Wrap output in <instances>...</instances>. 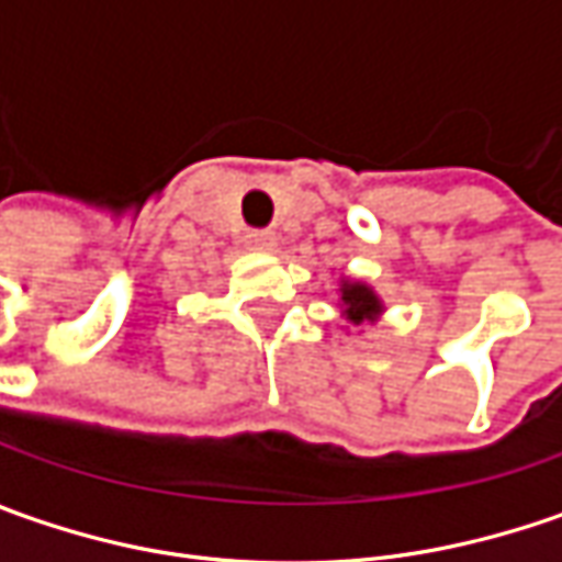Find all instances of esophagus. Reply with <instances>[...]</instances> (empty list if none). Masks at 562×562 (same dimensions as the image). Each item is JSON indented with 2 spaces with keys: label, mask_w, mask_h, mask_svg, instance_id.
Returning a JSON list of instances; mask_svg holds the SVG:
<instances>
[{
  "label": "esophagus",
  "mask_w": 562,
  "mask_h": 562,
  "mask_svg": "<svg viewBox=\"0 0 562 562\" xmlns=\"http://www.w3.org/2000/svg\"><path fill=\"white\" fill-rule=\"evenodd\" d=\"M247 247L249 249H271L274 247V234L271 231H247Z\"/></svg>",
  "instance_id": "obj_1"
}]
</instances>
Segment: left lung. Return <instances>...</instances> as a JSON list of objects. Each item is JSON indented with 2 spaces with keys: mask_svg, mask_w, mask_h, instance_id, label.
I'll return each mask as SVG.
<instances>
[{
  "mask_svg": "<svg viewBox=\"0 0 562 562\" xmlns=\"http://www.w3.org/2000/svg\"><path fill=\"white\" fill-rule=\"evenodd\" d=\"M340 303H344V313L347 318L359 325V322H366V318H375L381 313V303H378V296L366 284H344L340 288Z\"/></svg>",
  "mask_w": 562,
  "mask_h": 562,
  "instance_id": "8db88e82",
  "label": "left lung"
}]
</instances>
